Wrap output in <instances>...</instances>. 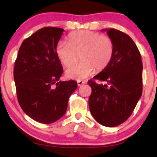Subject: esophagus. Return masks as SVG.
Listing matches in <instances>:
<instances>
[{
	"label": "esophagus",
	"instance_id": "obj_1",
	"mask_svg": "<svg viewBox=\"0 0 157 157\" xmlns=\"http://www.w3.org/2000/svg\"><path fill=\"white\" fill-rule=\"evenodd\" d=\"M85 84V82H84V81H80V80L78 81V85L79 86L83 85V84Z\"/></svg>",
	"mask_w": 157,
	"mask_h": 157
}]
</instances>
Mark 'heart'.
Listing matches in <instances>:
<instances>
[{
  "instance_id": "heart-1",
  "label": "heart",
  "mask_w": 157,
  "mask_h": 157,
  "mask_svg": "<svg viewBox=\"0 0 157 157\" xmlns=\"http://www.w3.org/2000/svg\"><path fill=\"white\" fill-rule=\"evenodd\" d=\"M56 55L66 67L68 78L82 80L87 78L94 71H102L109 66L114 53V44L110 37L96 32L82 30L69 35L68 43L60 41L56 47Z\"/></svg>"
}]
</instances>
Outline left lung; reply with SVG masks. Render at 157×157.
I'll return each instance as SVG.
<instances>
[{
	"mask_svg": "<svg viewBox=\"0 0 157 157\" xmlns=\"http://www.w3.org/2000/svg\"><path fill=\"white\" fill-rule=\"evenodd\" d=\"M102 31L113 40L114 53L109 66L94 78L105 84L88 82L91 87L89 106L99 124L114 127L126 121L140 98L143 63L138 47L127 34L114 29Z\"/></svg>",
	"mask_w": 157,
	"mask_h": 157,
	"instance_id": "obj_1",
	"label": "left lung"
}]
</instances>
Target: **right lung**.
I'll list each match as a JSON object with an SVG mask.
<instances>
[{
    "label": "right lung",
    "instance_id": "add662e5",
    "mask_svg": "<svg viewBox=\"0 0 157 157\" xmlns=\"http://www.w3.org/2000/svg\"><path fill=\"white\" fill-rule=\"evenodd\" d=\"M63 31L56 27L39 29L23 41L14 63L19 105L42 124L54 123L64 115L70 96L78 87L74 80H59L63 69L56 47Z\"/></svg>",
    "mask_w": 157,
    "mask_h": 157
}]
</instances>
